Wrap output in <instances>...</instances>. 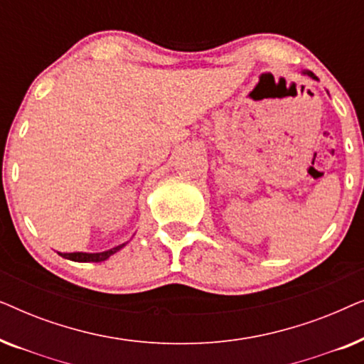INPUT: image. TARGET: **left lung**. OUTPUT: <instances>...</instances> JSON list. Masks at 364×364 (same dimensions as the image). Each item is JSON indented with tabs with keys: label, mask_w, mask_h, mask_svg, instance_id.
Masks as SVG:
<instances>
[{
	"label": "left lung",
	"mask_w": 364,
	"mask_h": 364,
	"mask_svg": "<svg viewBox=\"0 0 364 364\" xmlns=\"http://www.w3.org/2000/svg\"><path fill=\"white\" fill-rule=\"evenodd\" d=\"M301 74H305V76H310L311 79H315V81H318V77H316V76H315V74H313L311 71H303Z\"/></svg>",
	"instance_id": "left-lung-1"
}]
</instances>
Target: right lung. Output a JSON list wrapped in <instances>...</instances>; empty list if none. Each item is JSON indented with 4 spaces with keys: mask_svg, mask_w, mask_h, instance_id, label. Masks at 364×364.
I'll return each instance as SVG.
<instances>
[{
    "mask_svg": "<svg viewBox=\"0 0 364 364\" xmlns=\"http://www.w3.org/2000/svg\"><path fill=\"white\" fill-rule=\"evenodd\" d=\"M126 245V243H122V245H117L111 248V250H106V252H99V253H86V252H73V253H61L59 252V255L63 258H68V260H73V262H104L107 260L109 257L114 255V253L121 250V248Z\"/></svg>",
    "mask_w": 364,
    "mask_h": 364,
    "instance_id": "add662e5",
    "label": "right lung"
}]
</instances>
